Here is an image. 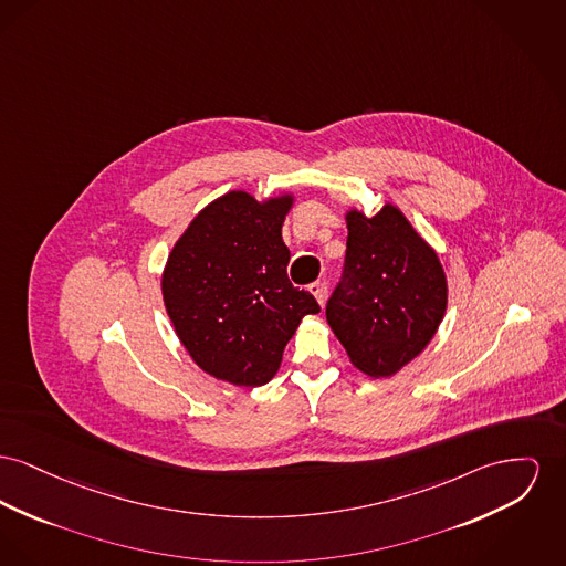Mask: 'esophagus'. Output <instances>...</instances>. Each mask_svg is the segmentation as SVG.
Listing matches in <instances>:
<instances>
[{
	"mask_svg": "<svg viewBox=\"0 0 566 566\" xmlns=\"http://www.w3.org/2000/svg\"><path fill=\"white\" fill-rule=\"evenodd\" d=\"M310 293L316 297V301H318L321 305H325V301H327V282H314V284H310Z\"/></svg>",
	"mask_w": 566,
	"mask_h": 566,
	"instance_id": "34e87169",
	"label": "esophagus"
}]
</instances>
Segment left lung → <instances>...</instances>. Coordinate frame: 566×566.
I'll return each instance as SVG.
<instances>
[{"label": "left lung", "instance_id": "left-lung-1", "mask_svg": "<svg viewBox=\"0 0 566 566\" xmlns=\"http://www.w3.org/2000/svg\"><path fill=\"white\" fill-rule=\"evenodd\" d=\"M342 280L327 323L353 366L387 378L412 361L447 310V277L432 248L394 205L376 216L346 213Z\"/></svg>", "mask_w": 566, "mask_h": 566}]
</instances>
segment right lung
<instances>
[{"label":"right lung","mask_w":566,"mask_h":566,"mask_svg":"<svg viewBox=\"0 0 566 566\" xmlns=\"http://www.w3.org/2000/svg\"><path fill=\"white\" fill-rule=\"evenodd\" d=\"M293 197L259 202L229 192L207 205L168 254V318L195 364L213 378L261 387L282 364L301 318L321 305L295 289L282 224Z\"/></svg>","instance_id":"obj_1"}]
</instances>
